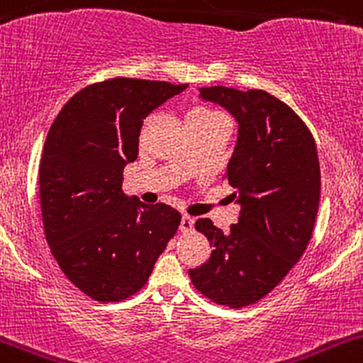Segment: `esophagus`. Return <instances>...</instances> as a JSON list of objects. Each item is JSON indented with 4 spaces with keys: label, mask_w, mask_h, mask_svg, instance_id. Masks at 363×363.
Returning a JSON list of instances; mask_svg holds the SVG:
<instances>
[{
    "label": "esophagus",
    "mask_w": 363,
    "mask_h": 363,
    "mask_svg": "<svg viewBox=\"0 0 363 363\" xmlns=\"http://www.w3.org/2000/svg\"><path fill=\"white\" fill-rule=\"evenodd\" d=\"M194 223H196V220H194L192 216L183 215L182 220H180V230H182V233H189V230L194 229Z\"/></svg>",
    "instance_id": "1"
}]
</instances>
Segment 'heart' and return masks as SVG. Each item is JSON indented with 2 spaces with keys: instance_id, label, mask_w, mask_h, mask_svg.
Returning a JSON list of instances; mask_svg holds the SVG:
<instances>
[{
  "instance_id": "obj_1",
  "label": "heart",
  "mask_w": 363,
  "mask_h": 363,
  "mask_svg": "<svg viewBox=\"0 0 363 363\" xmlns=\"http://www.w3.org/2000/svg\"><path fill=\"white\" fill-rule=\"evenodd\" d=\"M190 113H197V115H215L213 111L206 110V108H196V110H192Z\"/></svg>"
}]
</instances>
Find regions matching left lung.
<instances>
[{"instance_id": "left-lung-1", "label": "left lung", "mask_w": 363, "mask_h": 363, "mask_svg": "<svg viewBox=\"0 0 363 363\" xmlns=\"http://www.w3.org/2000/svg\"><path fill=\"white\" fill-rule=\"evenodd\" d=\"M199 98L229 111L238 141L227 166L241 208L229 233L209 218L196 222L213 246L190 269L194 286L216 304L242 308L265 297L302 257L320 203V162L308 125L265 91L203 87Z\"/></svg>"}]
</instances>
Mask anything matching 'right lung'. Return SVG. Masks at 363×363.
<instances>
[{
  "mask_svg": "<svg viewBox=\"0 0 363 363\" xmlns=\"http://www.w3.org/2000/svg\"><path fill=\"white\" fill-rule=\"evenodd\" d=\"M186 85L111 78L82 89L62 106L40 162L45 238L68 279L99 302L136 294L182 215L122 192L138 159L143 121Z\"/></svg>",
  "mask_w": 363,
  "mask_h": 363,
  "instance_id": "obj_1",
  "label": "right lung"
}]
</instances>
